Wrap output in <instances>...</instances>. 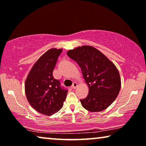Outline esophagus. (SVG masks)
Instances as JSON below:
<instances>
[{"label":"esophagus","mask_w":146,"mask_h":146,"mask_svg":"<svg viewBox=\"0 0 146 146\" xmlns=\"http://www.w3.org/2000/svg\"><path fill=\"white\" fill-rule=\"evenodd\" d=\"M76 87H77V83L76 82H73L72 86H71V88L73 89H75Z\"/></svg>","instance_id":"34e87169"}]
</instances>
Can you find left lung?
<instances>
[{"label":"left lung","mask_w":146,"mask_h":146,"mask_svg":"<svg viewBox=\"0 0 146 146\" xmlns=\"http://www.w3.org/2000/svg\"><path fill=\"white\" fill-rule=\"evenodd\" d=\"M67 55L77 62L89 87L87 97L81 99L83 108L99 112L114 102L121 87L120 74L112 62L92 46L69 50Z\"/></svg>","instance_id":"1"}]
</instances>
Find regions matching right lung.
<instances>
[{
  "mask_svg": "<svg viewBox=\"0 0 146 146\" xmlns=\"http://www.w3.org/2000/svg\"><path fill=\"white\" fill-rule=\"evenodd\" d=\"M61 49H51L42 55L29 73L25 92L29 103L36 111L51 115L62 108L68 90L53 77V71Z\"/></svg>",
  "mask_w": 146,
  "mask_h": 146,
  "instance_id": "1",
  "label": "right lung"
}]
</instances>
